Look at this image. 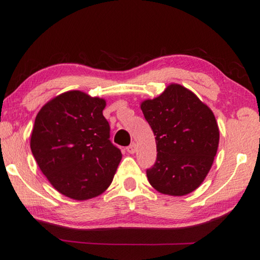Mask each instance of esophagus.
<instances>
[{"instance_id": "obj_1", "label": "esophagus", "mask_w": 260, "mask_h": 260, "mask_svg": "<svg viewBox=\"0 0 260 260\" xmlns=\"http://www.w3.org/2000/svg\"><path fill=\"white\" fill-rule=\"evenodd\" d=\"M136 150H137V147H136V144L135 143H133V144H131V145H129V146L126 147V151L129 153H131V154L135 153Z\"/></svg>"}]
</instances>
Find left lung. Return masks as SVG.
<instances>
[{
    "label": "left lung",
    "mask_w": 260,
    "mask_h": 260,
    "mask_svg": "<svg viewBox=\"0 0 260 260\" xmlns=\"http://www.w3.org/2000/svg\"><path fill=\"white\" fill-rule=\"evenodd\" d=\"M141 109L157 144V159L146 170L151 186L173 197L191 193L205 180L217 152L219 131L213 111L178 83L145 100Z\"/></svg>",
    "instance_id": "8db88e82"
}]
</instances>
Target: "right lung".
<instances>
[{
  "label": "right lung",
  "mask_w": 260,
  "mask_h": 260,
  "mask_svg": "<svg viewBox=\"0 0 260 260\" xmlns=\"http://www.w3.org/2000/svg\"><path fill=\"white\" fill-rule=\"evenodd\" d=\"M105 107L103 99L71 90L36 116L31 151L47 180L67 198H95L113 181L122 153L109 139Z\"/></svg>",
  "instance_id": "obj_1"
}]
</instances>
